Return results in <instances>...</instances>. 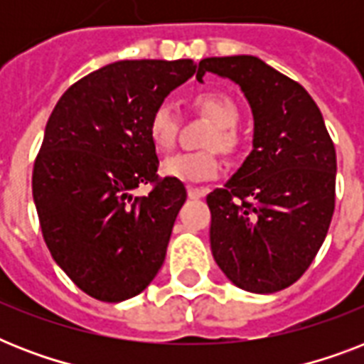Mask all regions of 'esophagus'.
I'll return each mask as SVG.
<instances>
[{"mask_svg": "<svg viewBox=\"0 0 364 364\" xmlns=\"http://www.w3.org/2000/svg\"><path fill=\"white\" fill-rule=\"evenodd\" d=\"M205 193H208V191H205V188H202V187H187L188 198H193V200L204 198Z\"/></svg>", "mask_w": 364, "mask_h": 364, "instance_id": "34e87169", "label": "esophagus"}]
</instances>
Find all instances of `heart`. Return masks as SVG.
Listing matches in <instances>:
<instances>
[{
    "mask_svg": "<svg viewBox=\"0 0 364 364\" xmlns=\"http://www.w3.org/2000/svg\"><path fill=\"white\" fill-rule=\"evenodd\" d=\"M194 107L215 124L205 147L221 149L223 153H232L238 147L236 124L240 121L238 105L225 92H202L194 98ZM179 119L176 109L170 104H160L149 117V137L159 151L166 153L176 145ZM221 160L217 151H202V153H179L162 162V173L179 181H205L219 176Z\"/></svg>",
    "mask_w": 364,
    "mask_h": 364,
    "instance_id": "obj_1",
    "label": "heart"
}]
</instances>
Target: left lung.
<instances>
[{
  "instance_id": "8db88e82",
  "label": "left lung",
  "mask_w": 364,
  "mask_h": 364,
  "mask_svg": "<svg viewBox=\"0 0 364 364\" xmlns=\"http://www.w3.org/2000/svg\"><path fill=\"white\" fill-rule=\"evenodd\" d=\"M205 71L242 88L253 111V151L225 188L208 194L213 259L251 293L299 279L325 242L334 213L336 151L323 115L299 82L257 56L204 58Z\"/></svg>"
}]
</instances>
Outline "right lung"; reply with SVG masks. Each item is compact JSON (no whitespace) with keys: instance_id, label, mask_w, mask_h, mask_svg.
I'll return each mask as SVG.
<instances>
[{"instance_id":"1","label":"right lung","mask_w":364,"mask_h":364,"mask_svg":"<svg viewBox=\"0 0 364 364\" xmlns=\"http://www.w3.org/2000/svg\"><path fill=\"white\" fill-rule=\"evenodd\" d=\"M193 60H121L71 85L48 117L31 191L56 264L102 302L147 287L164 262L187 191L159 179L147 126L168 94L191 79ZM153 184L147 197H134Z\"/></svg>"}]
</instances>
